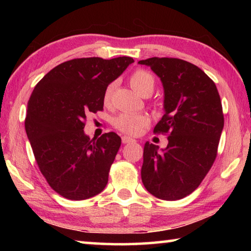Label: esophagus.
I'll list each match as a JSON object with an SVG mask.
<instances>
[{
  "instance_id": "34e87169",
  "label": "esophagus",
  "mask_w": 251,
  "mask_h": 251,
  "mask_svg": "<svg viewBox=\"0 0 251 251\" xmlns=\"http://www.w3.org/2000/svg\"><path fill=\"white\" fill-rule=\"evenodd\" d=\"M122 142H123V144H129V143H134L135 139L128 137V136H123Z\"/></svg>"
}]
</instances>
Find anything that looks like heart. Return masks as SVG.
Listing matches in <instances>:
<instances>
[{
  "label": "heart",
  "instance_id": "obj_1",
  "mask_svg": "<svg viewBox=\"0 0 251 251\" xmlns=\"http://www.w3.org/2000/svg\"><path fill=\"white\" fill-rule=\"evenodd\" d=\"M130 86L138 93L144 95L147 92L152 91L155 80L154 77L144 70H136L129 77ZM113 85H108L104 92V103L108 104L112 96ZM150 118L145 114L121 113L113 118V125L116 129L129 136H136L141 134L143 129L148 125Z\"/></svg>",
  "mask_w": 251,
  "mask_h": 251
}]
</instances>
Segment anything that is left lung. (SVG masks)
Instances as JSON below:
<instances>
[{
	"instance_id": "8db88e82",
	"label": "left lung",
	"mask_w": 251,
	"mask_h": 251,
	"mask_svg": "<svg viewBox=\"0 0 251 251\" xmlns=\"http://www.w3.org/2000/svg\"><path fill=\"white\" fill-rule=\"evenodd\" d=\"M150 66L164 86L165 114L155 134L168 135V145L144 146L142 180L163 201H177L201 185L217 157L224 114L217 87L192 63L173 57L138 62Z\"/></svg>"
}]
</instances>
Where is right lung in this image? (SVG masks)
I'll return each instance as SVG.
<instances>
[{
    "instance_id": "obj_1",
    "label": "right lung",
    "mask_w": 251,
    "mask_h": 251,
    "mask_svg": "<svg viewBox=\"0 0 251 251\" xmlns=\"http://www.w3.org/2000/svg\"><path fill=\"white\" fill-rule=\"evenodd\" d=\"M128 56L74 58L36 84L27 103L25 130L42 175L61 196L84 201L100 194L122 139L114 131L90 139V113L103 110L104 92L127 66Z\"/></svg>"
}]
</instances>
